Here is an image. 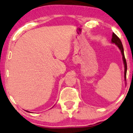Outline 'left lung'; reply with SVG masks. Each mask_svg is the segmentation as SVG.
Here are the masks:
<instances>
[{"instance_id": "1", "label": "left lung", "mask_w": 133, "mask_h": 133, "mask_svg": "<svg viewBox=\"0 0 133 133\" xmlns=\"http://www.w3.org/2000/svg\"><path fill=\"white\" fill-rule=\"evenodd\" d=\"M111 41H112V43H114L116 45H117V47H119V49H120L121 52L122 56H123V62H124V77H125V80L126 79V72H127V63H126V59H125L124 57V49H123V44H122L121 41L120 39L115 34L114 32L112 33V39H111Z\"/></svg>"}]
</instances>
